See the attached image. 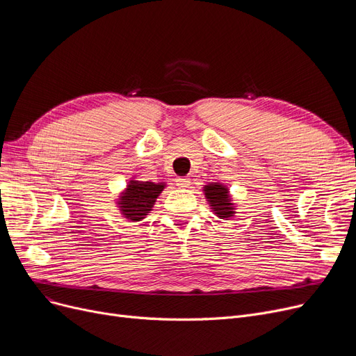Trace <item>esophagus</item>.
<instances>
[{
    "mask_svg": "<svg viewBox=\"0 0 356 356\" xmlns=\"http://www.w3.org/2000/svg\"><path fill=\"white\" fill-rule=\"evenodd\" d=\"M176 184H177V188H180V189L189 188L191 179L189 177H179V179H176Z\"/></svg>",
    "mask_w": 356,
    "mask_h": 356,
    "instance_id": "1",
    "label": "esophagus"
}]
</instances>
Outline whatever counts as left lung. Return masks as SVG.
<instances>
[{
	"label": "left lung",
	"mask_w": 356,
	"mask_h": 356,
	"mask_svg": "<svg viewBox=\"0 0 356 356\" xmlns=\"http://www.w3.org/2000/svg\"><path fill=\"white\" fill-rule=\"evenodd\" d=\"M204 195L208 196L212 209L219 218H229L234 215L232 203L228 199V191L219 183H211L204 188Z\"/></svg>",
	"instance_id": "obj_1"
}]
</instances>
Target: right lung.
I'll return each instance as SVG.
<instances>
[{
    "instance_id": "add662e5",
    "label": "right lung",
    "mask_w": 356,
    "mask_h": 356,
    "mask_svg": "<svg viewBox=\"0 0 356 356\" xmlns=\"http://www.w3.org/2000/svg\"><path fill=\"white\" fill-rule=\"evenodd\" d=\"M164 186L153 181H131L127 193L122 196L121 208L127 218L131 220L143 219L149 211Z\"/></svg>"
}]
</instances>
